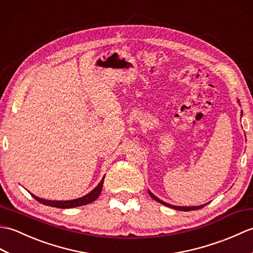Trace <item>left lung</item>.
Instances as JSON below:
<instances>
[{"label":"left lung","mask_w":253,"mask_h":253,"mask_svg":"<svg viewBox=\"0 0 253 253\" xmlns=\"http://www.w3.org/2000/svg\"><path fill=\"white\" fill-rule=\"evenodd\" d=\"M149 195L153 197V199H155L156 201H158V203H160L161 205H165L167 207L169 208H172V209H175V210H179V211H192V210H198V209H201V208H204L206 205H201V206H198V207H176V206H172V205H169L165 203V201H162L160 199H158L156 197V196H154V194H151L149 192Z\"/></svg>","instance_id":"8db88e82"}]
</instances>
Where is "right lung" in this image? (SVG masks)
I'll return each mask as SVG.
<instances>
[{
    "mask_svg": "<svg viewBox=\"0 0 253 253\" xmlns=\"http://www.w3.org/2000/svg\"><path fill=\"white\" fill-rule=\"evenodd\" d=\"M103 184H104V178L102 179L96 187H95L91 193H88L87 195L84 196V197L78 198L75 200H69V201H55V200H45L42 198H39L37 196L32 195L31 196L36 200H38L39 203H41L43 205H46L49 207H55V208H60V209H69V208H76V207H80V206H84V205H88L93 203V201L96 200L98 198V196L102 193L103 189Z\"/></svg>",
    "mask_w": 253,
    "mask_h": 253,
    "instance_id": "1",
    "label": "right lung"
}]
</instances>
